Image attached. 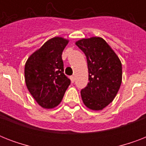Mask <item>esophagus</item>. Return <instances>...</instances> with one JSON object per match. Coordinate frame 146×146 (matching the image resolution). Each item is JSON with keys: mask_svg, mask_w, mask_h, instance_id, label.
<instances>
[{"mask_svg": "<svg viewBox=\"0 0 146 146\" xmlns=\"http://www.w3.org/2000/svg\"><path fill=\"white\" fill-rule=\"evenodd\" d=\"M70 78L71 82H72L73 83V82H74V81H75V78H74V76H71Z\"/></svg>", "mask_w": 146, "mask_h": 146, "instance_id": "1", "label": "esophagus"}]
</instances>
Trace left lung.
Here are the masks:
<instances>
[{
    "instance_id": "8db88e82",
    "label": "left lung",
    "mask_w": 146,
    "mask_h": 146,
    "mask_svg": "<svg viewBox=\"0 0 146 146\" xmlns=\"http://www.w3.org/2000/svg\"><path fill=\"white\" fill-rule=\"evenodd\" d=\"M76 44L86 56L89 80L81 90L88 108L100 111L113 102L122 82V64L105 40L100 37L82 38Z\"/></svg>"
}]
</instances>
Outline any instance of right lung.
<instances>
[{"label": "right lung", "mask_w": 146, "mask_h": 146, "mask_svg": "<svg viewBox=\"0 0 146 146\" xmlns=\"http://www.w3.org/2000/svg\"><path fill=\"white\" fill-rule=\"evenodd\" d=\"M69 40L54 37L30 55L25 65L27 89L43 108L51 109L61 102L70 80L64 73L62 52Z\"/></svg>", "instance_id": "add662e5"}]
</instances>
